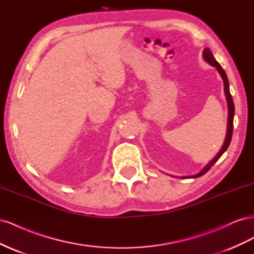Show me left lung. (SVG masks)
<instances>
[{
	"label": "left lung",
	"mask_w": 254,
	"mask_h": 254,
	"mask_svg": "<svg viewBox=\"0 0 254 254\" xmlns=\"http://www.w3.org/2000/svg\"><path fill=\"white\" fill-rule=\"evenodd\" d=\"M202 56H203V59L206 61L207 64L213 65L216 67V70L218 71V73L220 74L222 80H224V90H225V94H226V98H227V103H228V125H227V134H226V137H225V142L224 144H222L220 150L218 151V153L216 156H215L209 163H207L202 170L197 173L196 175H191V176H186V177H182V179L184 178H198V177H200L202 175H204L207 171L210 170V168L217 162L218 159L222 156V153H224L227 148L229 147L230 145V142H231V139H232V132H233V119H234V103H233V99H232V96H231V93H230V89H229V81H228V77L226 75V72L224 71V68L221 67V65L217 63L216 59L214 58L212 52L205 48L203 50V53H202Z\"/></svg>",
	"instance_id": "8db88e82"
}]
</instances>
